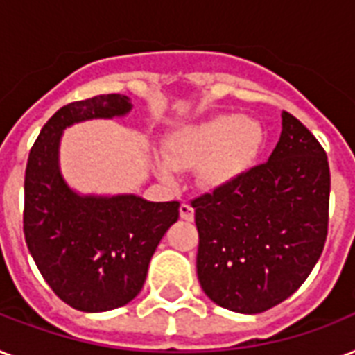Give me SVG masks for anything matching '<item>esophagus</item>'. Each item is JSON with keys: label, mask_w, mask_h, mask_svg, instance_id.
<instances>
[{"label": "esophagus", "mask_w": 355, "mask_h": 355, "mask_svg": "<svg viewBox=\"0 0 355 355\" xmlns=\"http://www.w3.org/2000/svg\"><path fill=\"white\" fill-rule=\"evenodd\" d=\"M180 217H182L184 221H193V208L188 202H182L180 205Z\"/></svg>", "instance_id": "1"}]
</instances>
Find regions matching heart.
I'll list each match as a JSON object with an SVG mask.
<instances>
[{
  "label": "heart",
  "mask_w": 355,
  "mask_h": 355,
  "mask_svg": "<svg viewBox=\"0 0 355 355\" xmlns=\"http://www.w3.org/2000/svg\"><path fill=\"white\" fill-rule=\"evenodd\" d=\"M263 145L265 130L258 121L243 114H221L178 128L167 141L166 160L173 169L205 164L200 180L208 188L219 189L241 178L258 160ZM168 166L166 162H155L158 177L166 182L173 180Z\"/></svg>",
  "instance_id": "obj_1"
}]
</instances>
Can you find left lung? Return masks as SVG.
Listing matches in <instances>:
<instances>
[{"mask_svg":"<svg viewBox=\"0 0 355 355\" xmlns=\"http://www.w3.org/2000/svg\"><path fill=\"white\" fill-rule=\"evenodd\" d=\"M328 202L324 149L295 116L282 112L280 139L269 160L191 200L197 276L206 297L247 315L291 297L322 254Z\"/></svg>","mask_w":355,"mask_h":355,"instance_id":"1","label":"left lung"}]
</instances>
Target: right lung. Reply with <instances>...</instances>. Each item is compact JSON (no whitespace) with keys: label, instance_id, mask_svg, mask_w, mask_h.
Wrapping results in <instances>:
<instances>
[{"label":"right lung","instance_id":"add662e5","mask_svg":"<svg viewBox=\"0 0 355 355\" xmlns=\"http://www.w3.org/2000/svg\"><path fill=\"white\" fill-rule=\"evenodd\" d=\"M127 96L69 103L44 125L25 169V243L55 295L71 308L99 313L121 308L145 284L149 261L178 202H150L134 193L83 195L60 171L64 130L88 119L123 118Z\"/></svg>","mask_w":355,"mask_h":355}]
</instances>
